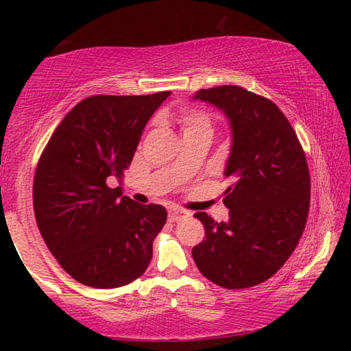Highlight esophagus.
Wrapping results in <instances>:
<instances>
[{
  "label": "esophagus",
  "mask_w": 351,
  "mask_h": 351,
  "mask_svg": "<svg viewBox=\"0 0 351 351\" xmlns=\"http://www.w3.org/2000/svg\"><path fill=\"white\" fill-rule=\"evenodd\" d=\"M186 215H187V212L182 210V209H176V207H170V209H169V219L171 223L180 221V219L184 218Z\"/></svg>",
  "instance_id": "34e87169"
}]
</instances>
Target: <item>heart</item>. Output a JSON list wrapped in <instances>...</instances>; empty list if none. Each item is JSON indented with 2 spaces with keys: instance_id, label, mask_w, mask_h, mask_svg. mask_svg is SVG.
<instances>
[{
  "instance_id": "heart-1",
  "label": "heart",
  "mask_w": 351,
  "mask_h": 351,
  "mask_svg": "<svg viewBox=\"0 0 351 351\" xmlns=\"http://www.w3.org/2000/svg\"><path fill=\"white\" fill-rule=\"evenodd\" d=\"M176 122L180 123L184 134H195V133H210L212 134V121L204 111L197 108H189L184 106L176 112Z\"/></svg>"
}]
</instances>
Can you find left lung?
<instances>
[{
    "label": "left lung",
    "mask_w": 351,
    "mask_h": 351,
    "mask_svg": "<svg viewBox=\"0 0 351 351\" xmlns=\"http://www.w3.org/2000/svg\"><path fill=\"white\" fill-rule=\"evenodd\" d=\"M193 99L228 117L232 145L224 176L228 221L195 213L206 237L192 249L201 274L228 289L263 283L282 268L299 243L310 210V171L293 127L276 104L224 85Z\"/></svg>",
    "instance_id": "obj_1"
}]
</instances>
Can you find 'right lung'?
<instances>
[{"instance_id":"right-lung-1","label":"right lung","mask_w":351,"mask_h":351,"mask_svg":"<svg viewBox=\"0 0 351 351\" xmlns=\"http://www.w3.org/2000/svg\"><path fill=\"white\" fill-rule=\"evenodd\" d=\"M170 94L83 99L41 153L34 178L40 234L62 268L86 287H123L150 265L167 210L134 203L108 182L123 176L147 122Z\"/></svg>"}]
</instances>
